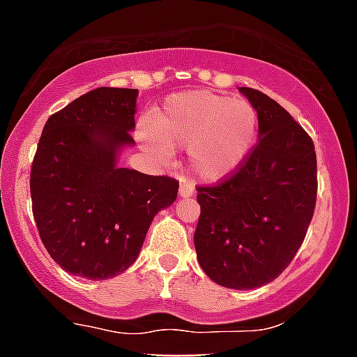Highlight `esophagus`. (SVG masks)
I'll return each mask as SVG.
<instances>
[{
  "label": "esophagus",
  "instance_id": "1",
  "mask_svg": "<svg viewBox=\"0 0 357 357\" xmlns=\"http://www.w3.org/2000/svg\"><path fill=\"white\" fill-rule=\"evenodd\" d=\"M179 196L181 197L194 196V187L190 181H187V179H181V185H179Z\"/></svg>",
  "mask_w": 357,
  "mask_h": 357
}]
</instances>
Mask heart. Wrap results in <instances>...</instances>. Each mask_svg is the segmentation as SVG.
<instances>
[{"label": "heart", "instance_id": "b5f03b06", "mask_svg": "<svg viewBox=\"0 0 357 357\" xmlns=\"http://www.w3.org/2000/svg\"><path fill=\"white\" fill-rule=\"evenodd\" d=\"M256 134L257 112L247 100L197 91L169 98L139 139L160 158H170V149L188 151L194 176L215 183L243 165Z\"/></svg>", "mask_w": 357, "mask_h": 357}]
</instances>
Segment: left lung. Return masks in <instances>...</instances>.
<instances>
[{"instance_id": "1", "label": "left lung", "mask_w": 357, "mask_h": 357, "mask_svg": "<svg viewBox=\"0 0 357 357\" xmlns=\"http://www.w3.org/2000/svg\"><path fill=\"white\" fill-rule=\"evenodd\" d=\"M257 112V139L243 165L212 187H197V261L227 289L266 285L303 243L317 194L314 143L280 103L239 86Z\"/></svg>"}]
</instances>
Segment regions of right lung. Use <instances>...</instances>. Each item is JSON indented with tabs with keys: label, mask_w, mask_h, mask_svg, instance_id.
<instances>
[{
	"label": "right lung",
	"mask_w": 357,
	"mask_h": 357,
	"mask_svg": "<svg viewBox=\"0 0 357 357\" xmlns=\"http://www.w3.org/2000/svg\"><path fill=\"white\" fill-rule=\"evenodd\" d=\"M136 98V89L100 86L45 123L32 212L45 248L68 274L100 281L127 271L154 215L176 202V179L118 167L123 146L134 145Z\"/></svg>",
	"instance_id": "1"
}]
</instances>
